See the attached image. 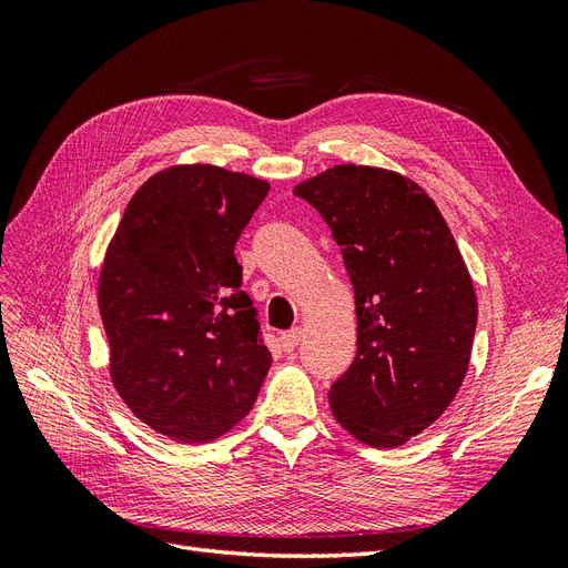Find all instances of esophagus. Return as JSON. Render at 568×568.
<instances>
[{
  "instance_id": "1",
  "label": "esophagus",
  "mask_w": 568,
  "mask_h": 568,
  "mask_svg": "<svg viewBox=\"0 0 568 568\" xmlns=\"http://www.w3.org/2000/svg\"><path fill=\"white\" fill-rule=\"evenodd\" d=\"M301 329H288V332H284L282 336H280V341H282V348L286 351V353H291L294 351L298 343H301Z\"/></svg>"
}]
</instances>
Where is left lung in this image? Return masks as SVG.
<instances>
[{
    "mask_svg": "<svg viewBox=\"0 0 568 568\" xmlns=\"http://www.w3.org/2000/svg\"><path fill=\"white\" fill-rule=\"evenodd\" d=\"M329 225L355 288L357 355L332 384L336 422L372 448L432 426L469 367L478 305L436 203L415 182L336 165L294 189Z\"/></svg>",
    "mask_w": 568,
    "mask_h": 568,
    "instance_id": "left-lung-1",
    "label": "left lung"
}]
</instances>
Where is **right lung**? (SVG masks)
<instances>
[{"mask_svg":"<svg viewBox=\"0 0 568 568\" xmlns=\"http://www.w3.org/2000/svg\"><path fill=\"white\" fill-rule=\"evenodd\" d=\"M270 184L215 165L146 180L99 277L111 379L153 432L205 443L242 422L272 365L234 246Z\"/></svg>","mask_w":568,"mask_h":568,"instance_id":"right-lung-1","label":"right lung"}]
</instances>
